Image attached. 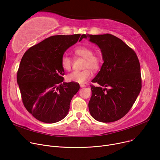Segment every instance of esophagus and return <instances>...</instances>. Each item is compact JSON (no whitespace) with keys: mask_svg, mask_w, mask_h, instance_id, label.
<instances>
[{"mask_svg":"<svg viewBox=\"0 0 160 160\" xmlns=\"http://www.w3.org/2000/svg\"><path fill=\"white\" fill-rule=\"evenodd\" d=\"M80 86L81 88H84L86 86V85L85 84H83V83H81V84H80Z\"/></svg>","mask_w":160,"mask_h":160,"instance_id":"esophagus-1","label":"esophagus"}]
</instances>
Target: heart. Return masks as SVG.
Masks as SVG:
<instances>
[{"instance_id":"obj_1","label":"heart","mask_w":160,"mask_h":160,"mask_svg":"<svg viewBox=\"0 0 160 160\" xmlns=\"http://www.w3.org/2000/svg\"><path fill=\"white\" fill-rule=\"evenodd\" d=\"M74 54L77 56L84 58L82 68L80 71H74L67 76V79L69 82L83 83L89 79L93 71H98L102 63V58L98 54H93V50L88 46H78L74 50ZM62 68L65 71L71 69L72 62V59L67 54H64L61 59Z\"/></svg>"}]
</instances>
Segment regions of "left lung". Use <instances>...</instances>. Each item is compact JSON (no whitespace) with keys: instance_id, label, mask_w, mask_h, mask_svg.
Masks as SVG:
<instances>
[{"instance_id":"left-lung-1","label":"left lung","mask_w":160,"mask_h":160,"mask_svg":"<svg viewBox=\"0 0 160 160\" xmlns=\"http://www.w3.org/2000/svg\"><path fill=\"white\" fill-rule=\"evenodd\" d=\"M87 38L98 46L104 61L91 81L100 86H90V114L100 122L118 121L129 112L140 93L141 75L138 58L124 42L110 33L83 34L80 38Z\"/></svg>"}]
</instances>
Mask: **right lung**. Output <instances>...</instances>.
<instances>
[{"label":"right lung","instance_id":"right-lung-1","mask_svg":"<svg viewBox=\"0 0 160 160\" xmlns=\"http://www.w3.org/2000/svg\"><path fill=\"white\" fill-rule=\"evenodd\" d=\"M80 34L50 36L27 50L17 76L23 104L33 117L54 123L68 114L72 98L79 83L63 82L61 59Z\"/></svg>","mask_w":160,"mask_h":160}]
</instances>
